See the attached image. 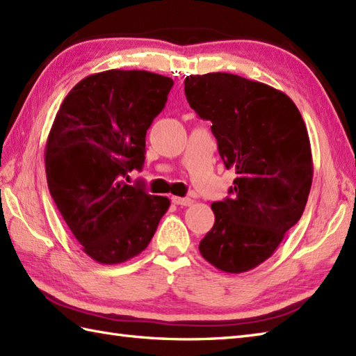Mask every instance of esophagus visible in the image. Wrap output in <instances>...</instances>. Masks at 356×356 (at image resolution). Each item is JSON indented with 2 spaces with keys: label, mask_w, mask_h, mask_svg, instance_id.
<instances>
[{
  "label": "esophagus",
  "mask_w": 356,
  "mask_h": 356,
  "mask_svg": "<svg viewBox=\"0 0 356 356\" xmlns=\"http://www.w3.org/2000/svg\"><path fill=\"white\" fill-rule=\"evenodd\" d=\"M171 202L175 203V204H177V206H191L194 202L191 200V198H188V197H177V195H175V197H171Z\"/></svg>",
  "instance_id": "34e87169"
}]
</instances>
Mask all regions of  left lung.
Listing matches in <instances>:
<instances>
[{"label":"left lung","mask_w":356,"mask_h":356,"mask_svg":"<svg viewBox=\"0 0 356 356\" xmlns=\"http://www.w3.org/2000/svg\"><path fill=\"white\" fill-rule=\"evenodd\" d=\"M185 95L212 122L218 153L236 172L216 222L200 241L203 258L226 273L258 267L300 220L312 184L307 126L288 95L236 74L185 79Z\"/></svg>","instance_id":"8db88e82"}]
</instances>
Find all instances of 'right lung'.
Segmentation results:
<instances>
[{
    "label": "right lung",
    "mask_w": 356,
    "mask_h": 356,
    "mask_svg": "<svg viewBox=\"0 0 356 356\" xmlns=\"http://www.w3.org/2000/svg\"><path fill=\"white\" fill-rule=\"evenodd\" d=\"M175 85L148 71L88 76L65 97L45 147L48 189L83 252L121 264L143 252L170 208L167 197L127 185L143 170L145 135Z\"/></svg>",
    "instance_id": "1"
}]
</instances>
